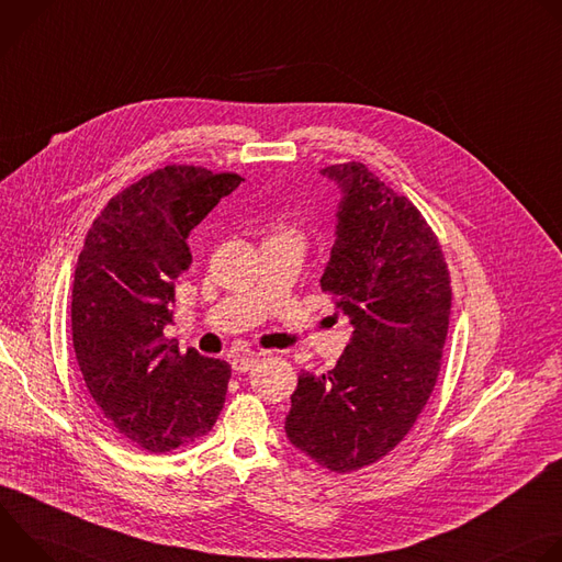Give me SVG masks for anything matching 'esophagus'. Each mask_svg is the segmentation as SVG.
<instances>
[{"label": "esophagus", "mask_w": 562, "mask_h": 562, "mask_svg": "<svg viewBox=\"0 0 562 562\" xmlns=\"http://www.w3.org/2000/svg\"><path fill=\"white\" fill-rule=\"evenodd\" d=\"M256 362H258L256 356H235L231 364H233V371L245 373V371H249L251 367H256Z\"/></svg>", "instance_id": "1"}]
</instances>
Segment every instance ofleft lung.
Masks as SVG:
<instances>
[{"label":"left lung","mask_w":562,"mask_h":562,"mask_svg":"<svg viewBox=\"0 0 562 562\" xmlns=\"http://www.w3.org/2000/svg\"><path fill=\"white\" fill-rule=\"evenodd\" d=\"M342 200L319 280L351 319L338 364L300 373L284 429L313 462L347 473L400 445L436 386L449 329V269L423 213L362 162L323 169Z\"/></svg>","instance_id":"8db88e82"}]
</instances>
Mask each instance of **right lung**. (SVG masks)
I'll list each match as a JSON object with an SVG mask.
<instances>
[{
	"label": "right lung",
	"mask_w": 562,
	"mask_h": 562,
	"mask_svg": "<svg viewBox=\"0 0 562 562\" xmlns=\"http://www.w3.org/2000/svg\"><path fill=\"white\" fill-rule=\"evenodd\" d=\"M243 182L202 167L157 169L111 198L79 254L70 325L79 371L106 423L165 453L206 436L231 367L165 340L176 280L189 269V233Z\"/></svg>",
	"instance_id": "add662e5"
}]
</instances>
